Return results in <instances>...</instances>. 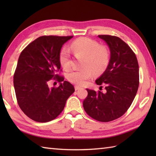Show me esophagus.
<instances>
[{"label": "esophagus", "mask_w": 156, "mask_h": 156, "mask_svg": "<svg viewBox=\"0 0 156 156\" xmlns=\"http://www.w3.org/2000/svg\"><path fill=\"white\" fill-rule=\"evenodd\" d=\"M74 88H75V90H79V89L80 88V87H78V86H75V87H74Z\"/></svg>", "instance_id": "34e87169"}]
</instances>
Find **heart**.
<instances>
[{"instance_id":"b5f03b06","label":"heart","mask_w":156,"mask_h":156,"mask_svg":"<svg viewBox=\"0 0 156 156\" xmlns=\"http://www.w3.org/2000/svg\"><path fill=\"white\" fill-rule=\"evenodd\" d=\"M71 49L76 54L84 55L82 66L86 67L72 69L67 74V79L73 84L84 85L88 79L93 74L92 68L95 72L103 70L109 61V52L104 46H99L98 44L91 39L81 37L72 42ZM62 67L68 69L71 66L70 54L67 48L62 49L59 56Z\"/></svg>"}]
</instances>
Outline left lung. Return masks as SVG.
<instances>
[{
	"label": "left lung",
	"instance_id": "8db88e82",
	"mask_svg": "<svg viewBox=\"0 0 156 156\" xmlns=\"http://www.w3.org/2000/svg\"><path fill=\"white\" fill-rule=\"evenodd\" d=\"M98 37L110 50L107 67L95 81L97 85L105 84L106 91L87 88L83 107L95 120L108 122L124 115L133 102L139 87V65L136 55L121 39L107 35Z\"/></svg>",
	"mask_w": 156,
	"mask_h": 156
}]
</instances>
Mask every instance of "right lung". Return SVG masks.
I'll list each match as a JSON object with an SVG mask.
<instances>
[{
  "mask_svg": "<svg viewBox=\"0 0 156 156\" xmlns=\"http://www.w3.org/2000/svg\"><path fill=\"white\" fill-rule=\"evenodd\" d=\"M72 37L41 36L20 54L14 74L15 91L20 108L32 120L40 122L54 120L75 91L74 86L56 74L61 68V49ZM53 78L60 82L58 88L48 87Z\"/></svg>",
  "mask_w": 156,
  "mask_h": 156,
  "instance_id": "right-lung-1",
  "label": "right lung"
}]
</instances>
